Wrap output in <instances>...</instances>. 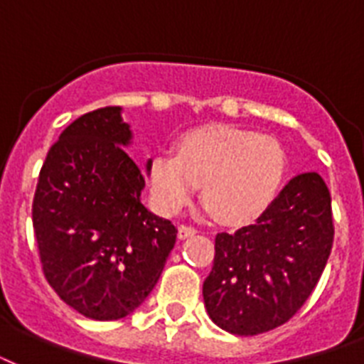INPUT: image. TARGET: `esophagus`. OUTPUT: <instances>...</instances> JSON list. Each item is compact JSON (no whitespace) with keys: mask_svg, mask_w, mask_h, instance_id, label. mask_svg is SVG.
Listing matches in <instances>:
<instances>
[{"mask_svg":"<svg viewBox=\"0 0 364 364\" xmlns=\"http://www.w3.org/2000/svg\"><path fill=\"white\" fill-rule=\"evenodd\" d=\"M194 234H196V228L187 227V225H181V227L177 228V236H179V240H187L191 238V236H194Z\"/></svg>","mask_w":364,"mask_h":364,"instance_id":"obj_1","label":"esophagus"}]
</instances>
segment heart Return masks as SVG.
<instances>
[{"mask_svg":"<svg viewBox=\"0 0 364 364\" xmlns=\"http://www.w3.org/2000/svg\"><path fill=\"white\" fill-rule=\"evenodd\" d=\"M285 151L270 136L232 126L187 132L177 153L159 151L147 162L151 196L162 213L177 215L198 193L225 225L259 219L282 188Z\"/></svg>","mask_w":364,"mask_h":364,"instance_id":"1","label":"heart"}]
</instances>
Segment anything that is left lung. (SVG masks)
I'll return each instance as SVG.
<instances>
[{"mask_svg": "<svg viewBox=\"0 0 364 364\" xmlns=\"http://www.w3.org/2000/svg\"><path fill=\"white\" fill-rule=\"evenodd\" d=\"M333 238L323 177H293L253 225L217 234L213 268L202 287L211 321L238 336L287 323L316 289Z\"/></svg>", "mask_w": 364, "mask_h": 364, "instance_id": "left-lung-1", "label": "left lung"}]
</instances>
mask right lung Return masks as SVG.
Returning a JSON list of instances; mask_svg holds the SVG:
<instances>
[{
  "mask_svg": "<svg viewBox=\"0 0 364 364\" xmlns=\"http://www.w3.org/2000/svg\"><path fill=\"white\" fill-rule=\"evenodd\" d=\"M132 139L122 107L79 117L48 151L31 208L47 282L96 321L126 317L147 299L177 238L141 202L145 173L124 151Z\"/></svg>",
  "mask_w": 364,
  "mask_h": 364,
  "instance_id": "right-lung-1",
  "label": "right lung"
}]
</instances>
